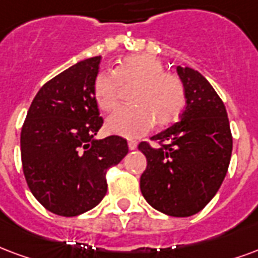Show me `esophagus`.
<instances>
[{
	"instance_id": "esophagus-1",
	"label": "esophagus",
	"mask_w": 258,
	"mask_h": 258,
	"mask_svg": "<svg viewBox=\"0 0 258 258\" xmlns=\"http://www.w3.org/2000/svg\"><path fill=\"white\" fill-rule=\"evenodd\" d=\"M137 146H138V144H137L135 141H128V149H130V150H135V149H137Z\"/></svg>"
}]
</instances>
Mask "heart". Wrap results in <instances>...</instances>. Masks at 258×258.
<instances>
[{
    "instance_id": "heart-1",
    "label": "heart",
    "mask_w": 258,
    "mask_h": 258,
    "mask_svg": "<svg viewBox=\"0 0 258 258\" xmlns=\"http://www.w3.org/2000/svg\"><path fill=\"white\" fill-rule=\"evenodd\" d=\"M131 102L112 112L106 119L110 134L137 138L148 133L153 121L168 125L180 116L186 105V93L177 76L165 72L157 57L131 54L121 58L110 72H100L93 83L97 105L108 112L119 101L120 86L134 85Z\"/></svg>"
}]
</instances>
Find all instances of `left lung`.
I'll return each instance as SVG.
<instances>
[{
    "label": "left lung",
    "instance_id": "left-lung-1",
    "mask_svg": "<svg viewBox=\"0 0 258 258\" xmlns=\"http://www.w3.org/2000/svg\"><path fill=\"white\" fill-rule=\"evenodd\" d=\"M176 74L184 86L186 108L179 121L152 137L167 145L139 144L148 161L141 191L158 212L188 217L207 207L220 188L232 137L226 106L211 83L190 67H176Z\"/></svg>",
    "mask_w": 258,
    "mask_h": 258
}]
</instances>
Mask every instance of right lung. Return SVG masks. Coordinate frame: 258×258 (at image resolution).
Returning a JSON list of instances; mask_svg holds the SVG:
<instances>
[{"instance_id":"add662e5","label":"right lung","mask_w":258,"mask_h":258,"mask_svg":"<svg viewBox=\"0 0 258 258\" xmlns=\"http://www.w3.org/2000/svg\"><path fill=\"white\" fill-rule=\"evenodd\" d=\"M101 56L86 58L42 86L20 135L24 176L47 211L72 217L105 197L106 169L128 153L117 135L97 139L104 123L93 94Z\"/></svg>"}]
</instances>
